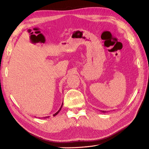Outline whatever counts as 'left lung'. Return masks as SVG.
Instances as JSON below:
<instances>
[{
	"label": "left lung",
	"instance_id": "1",
	"mask_svg": "<svg viewBox=\"0 0 149 149\" xmlns=\"http://www.w3.org/2000/svg\"><path fill=\"white\" fill-rule=\"evenodd\" d=\"M102 112H105V111H102Z\"/></svg>",
	"mask_w": 149,
	"mask_h": 149
}]
</instances>
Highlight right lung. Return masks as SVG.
Wrapping results in <instances>:
<instances>
[{
  "instance_id": "add662e5",
  "label": "right lung",
  "mask_w": 149,
  "mask_h": 149,
  "mask_svg": "<svg viewBox=\"0 0 149 149\" xmlns=\"http://www.w3.org/2000/svg\"><path fill=\"white\" fill-rule=\"evenodd\" d=\"M62 105H63V104H62ZM62 105H61V107H60V109H59V110H58V112H57L56 113H55L54 114V115H53L54 116H56V115H57V114L58 113V112L60 111V110L61 109V107H62ZM48 117H49V116H47V117H44V119H46V118H48Z\"/></svg>"
}]
</instances>
